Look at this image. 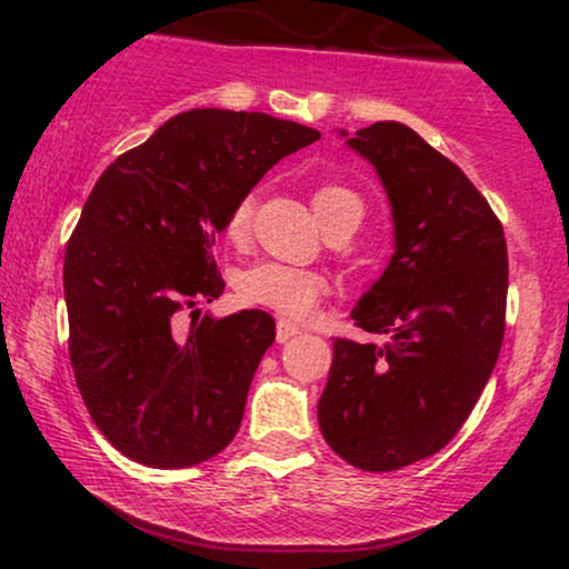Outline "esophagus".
Returning <instances> with one entry per match:
<instances>
[{"label":"esophagus","instance_id":"obj_1","mask_svg":"<svg viewBox=\"0 0 569 569\" xmlns=\"http://www.w3.org/2000/svg\"><path fill=\"white\" fill-rule=\"evenodd\" d=\"M299 335V326H293V323H289V321H278V326H276V339L280 345L283 342H289V339H293Z\"/></svg>","mask_w":569,"mask_h":569}]
</instances>
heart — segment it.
<instances>
[{
    "mask_svg": "<svg viewBox=\"0 0 569 569\" xmlns=\"http://www.w3.org/2000/svg\"><path fill=\"white\" fill-rule=\"evenodd\" d=\"M312 211L323 230L345 224V221L363 219V200L356 189L339 184V181H323L310 192ZM253 202L243 198L234 202L230 217L224 221V238L230 243H243L251 230ZM329 293V278L318 270H302V267H289L278 262H259L240 272L238 278V297L246 305L267 307L283 318L302 321L312 312L321 299Z\"/></svg>",
    "mask_w": 569,
    "mask_h": 569,
    "instance_id": "obj_1",
    "label": "heart"
}]
</instances>
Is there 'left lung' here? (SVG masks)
Segmentation results:
<instances>
[{"instance_id":"1","label":"left lung","mask_w":569,"mask_h":569,"mask_svg":"<svg viewBox=\"0 0 569 569\" xmlns=\"http://www.w3.org/2000/svg\"><path fill=\"white\" fill-rule=\"evenodd\" d=\"M377 168L396 253L352 321L388 345L335 339L318 401L326 443L361 471H398L436 455L468 420L506 331L508 251L485 194L401 122L356 130Z\"/></svg>"}]
</instances>
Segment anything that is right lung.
Masks as SVG:
<instances>
[{"label":"right lung","instance_id":"add662e5","mask_svg":"<svg viewBox=\"0 0 569 569\" xmlns=\"http://www.w3.org/2000/svg\"><path fill=\"white\" fill-rule=\"evenodd\" d=\"M318 139L262 112L192 109L96 181L63 259L69 358L98 430L130 460L189 468L238 433L276 321L202 316L179 335L176 312L221 297L213 243L234 202Z\"/></svg>","mask_w":569,"mask_h":569}]
</instances>
